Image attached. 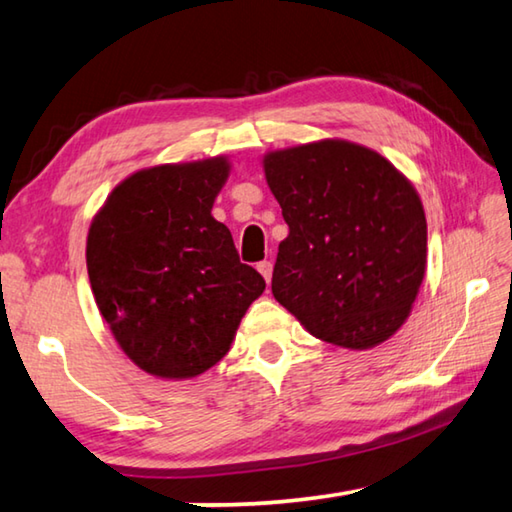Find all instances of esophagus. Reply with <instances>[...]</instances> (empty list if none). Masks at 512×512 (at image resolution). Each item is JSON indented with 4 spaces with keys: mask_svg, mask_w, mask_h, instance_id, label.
Masks as SVG:
<instances>
[{
    "mask_svg": "<svg viewBox=\"0 0 512 512\" xmlns=\"http://www.w3.org/2000/svg\"><path fill=\"white\" fill-rule=\"evenodd\" d=\"M257 271L264 275L266 282H271V277H273V262H268V259H264V262L257 264Z\"/></svg>",
    "mask_w": 512,
    "mask_h": 512,
    "instance_id": "1",
    "label": "esophagus"
}]
</instances>
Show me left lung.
I'll use <instances>...</instances> for the list:
<instances>
[{
	"label": "left lung",
	"mask_w": 512,
	"mask_h": 512,
	"mask_svg": "<svg viewBox=\"0 0 512 512\" xmlns=\"http://www.w3.org/2000/svg\"><path fill=\"white\" fill-rule=\"evenodd\" d=\"M289 237L273 296L309 334L350 350L404 325L427 266V219L415 187L377 151L323 140L264 155Z\"/></svg>",
	"instance_id": "1"
}]
</instances>
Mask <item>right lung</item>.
I'll list each match as a JSON object with an SVG mask.
<instances>
[{"label":"right lung","instance_id":"add662e5","mask_svg":"<svg viewBox=\"0 0 512 512\" xmlns=\"http://www.w3.org/2000/svg\"><path fill=\"white\" fill-rule=\"evenodd\" d=\"M228 173L225 158L142 169L92 219L94 300L119 348L153 377L189 379L221 361L266 289L212 216Z\"/></svg>","mask_w":512,"mask_h":512}]
</instances>
